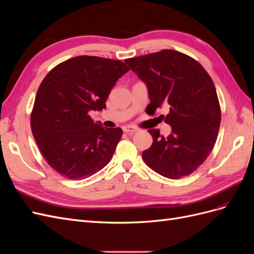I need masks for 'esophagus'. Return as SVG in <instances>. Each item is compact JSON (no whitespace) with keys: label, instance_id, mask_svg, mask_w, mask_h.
<instances>
[{"label":"esophagus","instance_id":"obj_1","mask_svg":"<svg viewBox=\"0 0 254 254\" xmlns=\"http://www.w3.org/2000/svg\"><path fill=\"white\" fill-rule=\"evenodd\" d=\"M123 130H124V132H126V133H134L136 131H139V129H137V128L132 127V126H129V125L123 127Z\"/></svg>","mask_w":254,"mask_h":254}]
</instances>
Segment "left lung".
<instances>
[{
  "label": "left lung",
  "instance_id": "left-lung-1",
  "mask_svg": "<svg viewBox=\"0 0 254 254\" xmlns=\"http://www.w3.org/2000/svg\"><path fill=\"white\" fill-rule=\"evenodd\" d=\"M148 89L150 110L170 106L164 118L172 127L167 136L149 129L153 142L143 151L144 162L170 179L189 176L212 151L220 125V106L212 78L191 57L173 50L126 59Z\"/></svg>",
  "mask_w": 254,
  "mask_h": 254
}]
</instances>
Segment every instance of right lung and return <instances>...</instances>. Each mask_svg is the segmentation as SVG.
<instances>
[{
  "mask_svg": "<svg viewBox=\"0 0 254 254\" xmlns=\"http://www.w3.org/2000/svg\"><path fill=\"white\" fill-rule=\"evenodd\" d=\"M129 67L120 60L77 56L42 80L30 127L42 156L61 176L83 179L110 162L123 130L94 123L89 112L106 108L111 89Z\"/></svg>",
  "mask_w": 254,
  "mask_h": 254,
  "instance_id": "1",
  "label": "right lung"
}]
</instances>
